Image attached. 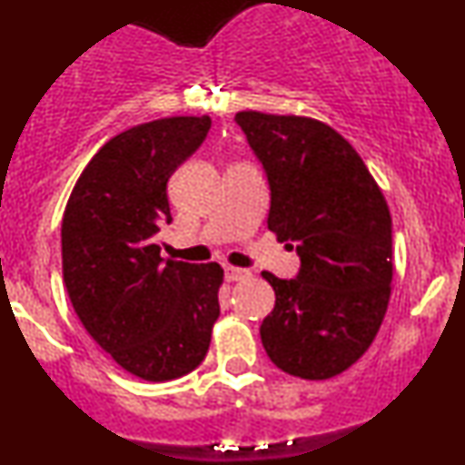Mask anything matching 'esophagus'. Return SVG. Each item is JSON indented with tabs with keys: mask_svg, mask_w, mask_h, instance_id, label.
<instances>
[{
	"mask_svg": "<svg viewBox=\"0 0 465 465\" xmlns=\"http://www.w3.org/2000/svg\"><path fill=\"white\" fill-rule=\"evenodd\" d=\"M249 277L247 269H238V266H225V280L227 282H240Z\"/></svg>",
	"mask_w": 465,
	"mask_h": 465,
	"instance_id": "esophagus-1",
	"label": "esophagus"
}]
</instances>
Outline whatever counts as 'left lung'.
Wrapping results in <instances>:
<instances>
[{
  "mask_svg": "<svg viewBox=\"0 0 465 465\" xmlns=\"http://www.w3.org/2000/svg\"><path fill=\"white\" fill-rule=\"evenodd\" d=\"M236 124L269 179V229L302 260L295 280L262 273L275 291L262 345L282 371L325 381L365 354L385 319L393 277L387 201L332 126L260 111H240Z\"/></svg>",
  "mask_w": 465,
  "mask_h": 465,
  "instance_id": "1",
  "label": "left lung"
}]
</instances>
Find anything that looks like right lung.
Returning <instances> with one entry per match:
<instances>
[{
  "label": "right lung",
  "instance_id": "1",
  "mask_svg": "<svg viewBox=\"0 0 465 465\" xmlns=\"http://www.w3.org/2000/svg\"><path fill=\"white\" fill-rule=\"evenodd\" d=\"M207 115L163 117L109 140L63 214V280L80 323L122 370L163 382L201 365L221 306V264L159 255L168 179L207 137Z\"/></svg>",
  "mask_w": 465,
  "mask_h": 465
}]
</instances>
